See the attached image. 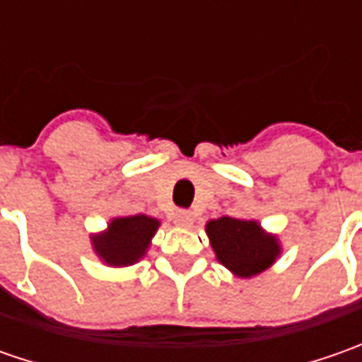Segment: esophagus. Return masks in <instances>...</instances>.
I'll return each mask as SVG.
<instances>
[{"label": "esophagus", "instance_id": "esophagus-1", "mask_svg": "<svg viewBox=\"0 0 362 362\" xmlns=\"http://www.w3.org/2000/svg\"><path fill=\"white\" fill-rule=\"evenodd\" d=\"M173 221L179 228H189V226L193 223V214L187 211V209H177V211H175Z\"/></svg>", "mask_w": 362, "mask_h": 362}]
</instances>
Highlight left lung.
Listing matches in <instances>:
<instances>
[{"instance_id":"8db88e82","label":"left lung","mask_w":362,"mask_h":362,"mask_svg":"<svg viewBox=\"0 0 362 362\" xmlns=\"http://www.w3.org/2000/svg\"><path fill=\"white\" fill-rule=\"evenodd\" d=\"M219 264L240 278H252L268 270L280 256L278 238L266 233L257 221L219 217L205 226Z\"/></svg>"}]
</instances>
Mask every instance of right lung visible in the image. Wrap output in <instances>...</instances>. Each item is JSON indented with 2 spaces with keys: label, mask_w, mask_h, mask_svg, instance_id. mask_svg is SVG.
Masks as SVG:
<instances>
[{
  "label": "right lung",
  "mask_w": 362,
  "mask_h": 362,
  "mask_svg": "<svg viewBox=\"0 0 362 362\" xmlns=\"http://www.w3.org/2000/svg\"><path fill=\"white\" fill-rule=\"evenodd\" d=\"M159 226V219L148 216L115 217L106 231L92 235V247L108 266H132L145 256Z\"/></svg>",
  "instance_id": "obj_1"
}]
</instances>
